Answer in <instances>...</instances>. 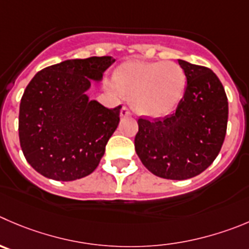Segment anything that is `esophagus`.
I'll use <instances>...</instances> for the list:
<instances>
[{"mask_svg": "<svg viewBox=\"0 0 249 249\" xmlns=\"http://www.w3.org/2000/svg\"><path fill=\"white\" fill-rule=\"evenodd\" d=\"M120 113H121V117H122V118L131 117V115H132L131 111H129L127 107H124V106H123V107L121 108V112Z\"/></svg>", "mask_w": 249, "mask_h": 249, "instance_id": "esophagus-1", "label": "esophagus"}]
</instances>
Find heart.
I'll return each instance as SVG.
<instances>
[{
    "instance_id": "1",
    "label": "heart",
    "mask_w": 249,
    "mask_h": 249,
    "mask_svg": "<svg viewBox=\"0 0 249 249\" xmlns=\"http://www.w3.org/2000/svg\"><path fill=\"white\" fill-rule=\"evenodd\" d=\"M112 80L121 94L131 96L137 112L159 118L176 107L186 78L183 70L175 62L131 60L116 68Z\"/></svg>"
}]
</instances>
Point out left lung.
Segmentation results:
<instances>
[{
  "instance_id": "8db88e82",
  "label": "left lung",
  "mask_w": 249,
  "mask_h": 249,
  "mask_svg": "<svg viewBox=\"0 0 249 249\" xmlns=\"http://www.w3.org/2000/svg\"><path fill=\"white\" fill-rule=\"evenodd\" d=\"M187 78L176 112L156 121L139 118L134 139L142 164L155 176L187 179L213 164L226 134L229 104L212 70L178 60Z\"/></svg>"
}]
</instances>
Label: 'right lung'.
Instances as JSON below:
<instances>
[{"label":"right lung","mask_w":249,"mask_h":249,"mask_svg":"<svg viewBox=\"0 0 249 249\" xmlns=\"http://www.w3.org/2000/svg\"><path fill=\"white\" fill-rule=\"evenodd\" d=\"M111 56L66 60L34 75L19 106L20 148L30 166L47 178L74 181L90 175L120 122L121 106L90 100Z\"/></svg>","instance_id":"add662e5"}]
</instances>
